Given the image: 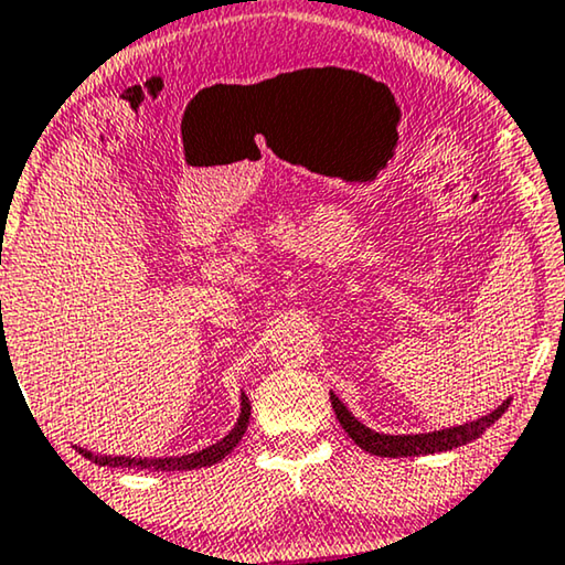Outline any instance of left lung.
<instances>
[{
	"instance_id": "left-lung-1",
	"label": "left lung",
	"mask_w": 565,
	"mask_h": 565,
	"mask_svg": "<svg viewBox=\"0 0 565 565\" xmlns=\"http://www.w3.org/2000/svg\"><path fill=\"white\" fill-rule=\"evenodd\" d=\"M332 409L343 425V430L348 433L359 448H363L371 456H381V458H407V456H427V452H440V450H452L460 448V445H468L476 438H481V433L497 423L499 417L504 415V409L510 407V399H507L502 407H497L491 415L473 419V423H466L460 427H450V430H438V433H425V435H381L373 433L369 427L361 425L351 412L343 407V402L338 399L335 394H330Z\"/></svg>"
}]
</instances>
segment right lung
I'll return each mask as SVG.
<instances>
[{
  "label": "right lung",
  "mask_w": 565,
  "mask_h": 565,
  "mask_svg": "<svg viewBox=\"0 0 565 565\" xmlns=\"http://www.w3.org/2000/svg\"><path fill=\"white\" fill-rule=\"evenodd\" d=\"M248 419H250V402L248 396H243V409H241V419H237V425L230 430L227 438H222L220 443L210 445V448H204L200 452H189V456H179V458H113V456H94V452L78 448L84 458H89L92 463L97 466H109V468H138V471H194V468H204V466H212L217 463L227 456L230 450L235 448L237 443L243 440L245 430H248Z\"/></svg>",
  "instance_id": "right-lung-1"
}]
</instances>
